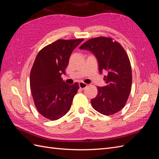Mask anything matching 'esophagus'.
<instances>
[{
  "label": "esophagus",
  "mask_w": 159,
  "mask_h": 159,
  "mask_svg": "<svg viewBox=\"0 0 159 159\" xmlns=\"http://www.w3.org/2000/svg\"><path fill=\"white\" fill-rule=\"evenodd\" d=\"M87 86H88V84H86L84 82H80L79 83V87L81 89H84L86 87H87Z\"/></svg>",
  "instance_id": "obj_1"
}]
</instances>
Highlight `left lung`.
Returning <instances> with one entry per match:
<instances>
[{
    "label": "left lung",
    "instance_id": "left-lung-1",
    "mask_svg": "<svg viewBox=\"0 0 159 159\" xmlns=\"http://www.w3.org/2000/svg\"><path fill=\"white\" fill-rule=\"evenodd\" d=\"M80 49L87 50L96 57L101 74L107 85L98 87V94L91 100L95 110L105 115H110L121 110L125 105L132 84L131 63L125 50L111 38L98 37L86 41Z\"/></svg>",
    "mask_w": 159,
    "mask_h": 159
}]
</instances>
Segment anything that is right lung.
Segmentation results:
<instances>
[{
    "label": "right lung",
    "mask_w": 159,
    "mask_h": 159,
    "mask_svg": "<svg viewBox=\"0 0 159 159\" xmlns=\"http://www.w3.org/2000/svg\"><path fill=\"white\" fill-rule=\"evenodd\" d=\"M84 39L57 40L38 52L30 75L32 98L43 117L55 121L69 111L79 84H67L66 74L70 57Z\"/></svg>",
    "instance_id": "obj_1"
}]
</instances>
